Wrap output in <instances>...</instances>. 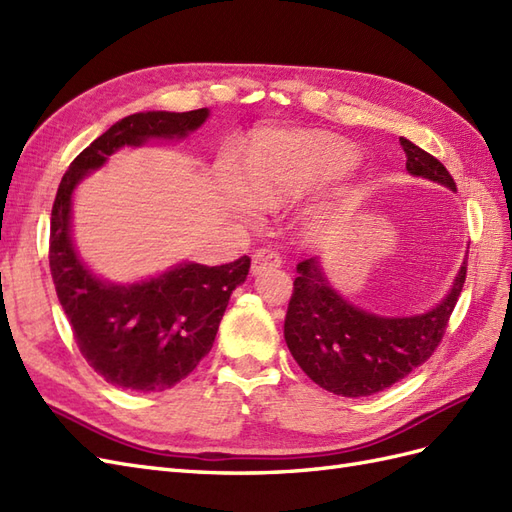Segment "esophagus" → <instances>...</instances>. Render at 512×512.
Here are the masks:
<instances>
[{"label":"esophagus","mask_w":512,"mask_h":512,"mask_svg":"<svg viewBox=\"0 0 512 512\" xmlns=\"http://www.w3.org/2000/svg\"><path fill=\"white\" fill-rule=\"evenodd\" d=\"M280 262V254H275L273 250H258L252 258V275H260L267 269H278Z\"/></svg>","instance_id":"obj_1"}]
</instances>
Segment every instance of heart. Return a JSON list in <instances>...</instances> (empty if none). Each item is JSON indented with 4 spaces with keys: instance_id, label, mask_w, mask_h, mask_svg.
Returning a JSON list of instances; mask_svg holds the SVG:
<instances>
[{
    "instance_id": "b5f03b06",
    "label": "heart",
    "mask_w": 512,
    "mask_h": 512,
    "mask_svg": "<svg viewBox=\"0 0 512 512\" xmlns=\"http://www.w3.org/2000/svg\"><path fill=\"white\" fill-rule=\"evenodd\" d=\"M357 163V148L338 135L271 133L258 140L247 157L250 183L239 163L224 157L217 165V189L232 215L256 222L265 209H284L340 181Z\"/></svg>"
}]
</instances>
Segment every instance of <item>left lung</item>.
<instances>
[{
  "mask_svg": "<svg viewBox=\"0 0 512 512\" xmlns=\"http://www.w3.org/2000/svg\"><path fill=\"white\" fill-rule=\"evenodd\" d=\"M407 172L457 191L450 172L433 155L400 137ZM467 271V254L448 293L422 314L385 316L344 299L327 278L323 260L297 265L284 340L301 370L323 390L338 396H372L405 379L433 355L457 306Z\"/></svg>",
  "mask_w": 512,
  "mask_h": 512,
  "instance_id": "left-lung-1",
  "label": "left lung"
}]
</instances>
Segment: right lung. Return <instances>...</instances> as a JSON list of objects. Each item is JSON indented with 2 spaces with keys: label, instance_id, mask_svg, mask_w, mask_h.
Segmentation results:
<instances>
[{
  "label": "right lung",
  "instance_id": "add662e5",
  "mask_svg": "<svg viewBox=\"0 0 512 512\" xmlns=\"http://www.w3.org/2000/svg\"><path fill=\"white\" fill-rule=\"evenodd\" d=\"M211 109L140 112L112 124L81 150L62 176L51 211L49 267L77 347L99 375L122 390L172 388L211 351L232 290L245 282L250 258L206 267L176 262L137 282H112L92 271L73 234V198L86 178L120 148L183 142Z\"/></svg>",
  "mask_w": 512,
  "mask_h": 512
}]
</instances>
